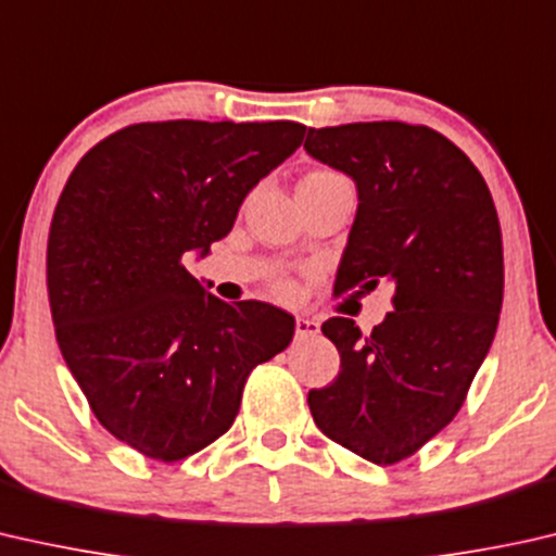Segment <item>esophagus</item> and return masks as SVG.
<instances>
[{"label": "esophagus", "instance_id": "1", "mask_svg": "<svg viewBox=\"0 0 556 556\" xmlns=\"http://www.w3.org/2000/svg\"><path fill=\"white\" fill-rule=\"evenodd\" d=\"M316 333H318L316 320L303 318V316L295 318V338H298V341H305V338H313Z\"/></svg>", "mask_w": 556, "mask_h": 556}]
</instances>
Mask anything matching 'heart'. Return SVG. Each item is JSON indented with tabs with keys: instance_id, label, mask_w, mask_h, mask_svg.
Returning a JSON list of instances; mask_svg holds the SVG:
<instances>
[{
	"instance_id": "b5f03b06",
	"label": "heart",
	"mask_w": 556,
	"mask_h": 556,
	"mask_svg": "<svg viewBox=\"0 0 556 556\" xmlns=\"http://www.w3.org/2000/svg\"><path fill=\"white\" fill-rule=\"evenodd\" d=\"M338 180H345V178L336 170H311L301 182L324 185V182H338ZM273 293H276L280 301H291V298H295V286L288 278H278L273 280Z\"/></svg>"
}]
</instances>
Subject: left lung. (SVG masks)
Segmentation results:
<instances>
[{
    "label": "left lung",
    "instance_id": "obj_1",
    "mask_svg": "<svg viewBox=\"0 0 556 556\" xmlns=\"http://www.w3.org/2000/svg\"><path fill=\"white\" fill-rule=\"evenodd\" d=\"M303 148L358 188L333 295L393 291V311L371 333L341 316L320 326L341 371L308 393L313 421L368 462L399 464L452 424L494 341L504 248L492 192L426 125L308 127Z\"/></svg>",
    "mask_w": 556,
    "mask_h": 556
}]
</instances>
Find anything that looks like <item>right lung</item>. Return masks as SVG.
<instances>
[{
	"label": "right lung",
	"mask_w": 556,
	"mask_h": 556,
	"mask_svg": "<svg viewBox=\"0 0 556 556\" xmlns=\"http://www.w3.org/2000/svg\"><path fill=\"white\" fill-rule=\"evenodd\" d=\"M303 135L291 119L127 125L64 185L47 240L54 333L98 421L142 456L170 464L213 444L253 368L291 343L293 316L220 301L182 255L228 236Z\"/></svg>",
	"instance_id": "1"
}]
</instances>
